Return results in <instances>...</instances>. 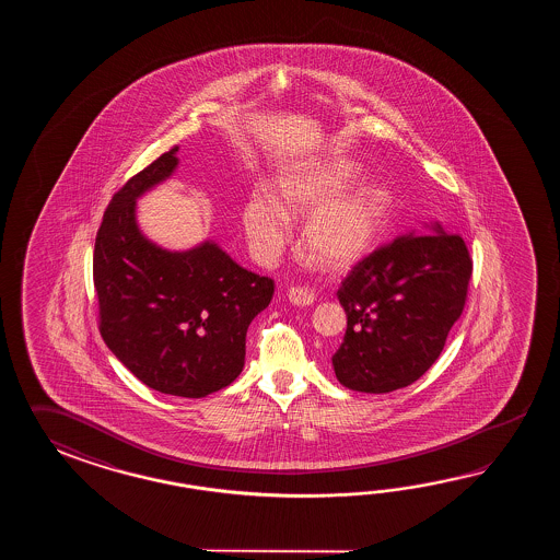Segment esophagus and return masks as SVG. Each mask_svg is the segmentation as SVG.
Segmentation results:
<instances>
[{"label":"esophagus","instance_id":"obj_1","mask_svg":"<svg viewBox=\"0 0 560 560\" xmlns=\"http://www.w3.org/2000/svg\"><path fill=\"white\" fill-rule=\"evenodd\" d=\"M288 300L294 304V306H312L314 304V292L306 288V285H294L290 288L288 292Z\"/></svg>","mask_w":560,"mask_h":560}]
</instances>
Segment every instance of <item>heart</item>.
<instances>
[{
    "label": "heart",
    "instance_id": "b5f03b06",
    "mask_svg": "<svg viewBox=\"0 0 560 560\" xmlns=\"http://www.w3.org/2000/svg\"><path fill=\"white\" fill-rule=\"evenodd\" d=\"M362 170L348 158L285 167L278 198L256 190L242 206V228L252 254L272 262L292 240L290 215H306L304 246L326 270H348L366 258L393 218V191L376 182L357 184Z\"/></svg>",
    "mask_w": 560,
    "mask_h": 560
}]
</instances>
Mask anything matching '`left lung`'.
Masks as SVG:
<instances>
[{"label":"left lung","instance_id":"left-lung-1","mask_svg":"<svg viewBox=\"0 0 560 560\" xmlns=\"http://www.w3.org/2000/svg\"><path fill=\"white\" fill-rule=\"evenodd\" d=\"M427 228L372 252L338 290L348 322L332 366L350 390L386 394L417 382L463 314L472 276L465 240L439 222Z\"/></svg>","mask_w":560,"mask_h":560}]
</instances>
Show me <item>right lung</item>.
Returning <instances> with one entry per match:
<instances>
[{
    "instance_id": "obj_1",
    "label": "right lung",
    "mask_w": 560,
    "mask_h": 560,
    "mask_svg": "<svg viewBox=\"0 0 560 560\" xmlns=\"http://www.w3.org/2000/svg\"><path fill=\"white\" fill-rule=\"evenodd\" d=\"M178 164L176 145L114 194L95 236L94 285L114 357L158 393L203 398L238 378L248 326L270 304L275 282L214 240L178 252L143 236L136 202Z\"/></svg>"
}]
</instances>
